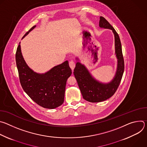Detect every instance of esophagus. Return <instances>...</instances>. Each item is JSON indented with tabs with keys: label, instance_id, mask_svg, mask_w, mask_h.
<instances>
[{
	"label": "esophagus",
	"instance_id": "1",
	"mask_svg": "<svg viewBox=\"0 0 147 147\" xmlns=\"http://www.w3.org/2000/svg\"><path fill=\"white\" fill-rule=\"evenodd\" d=\"M69 66H70V68L71 69V70H73L74 67H75V63H74V61L73 60H70L69 61Z\"/></svg>",
	"mask_w": 147,
	"mask_h": 147
}]
</instances>
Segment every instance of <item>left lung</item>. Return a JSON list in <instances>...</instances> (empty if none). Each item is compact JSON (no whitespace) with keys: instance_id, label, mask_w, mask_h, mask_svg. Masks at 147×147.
Instances as JSON below:
<instances>
[{"instance_id":"left-lung-1","label":"left lung","mask_w":147,"mask_h":147,"mask_svg":"<svg viewBox=\"0 0 147 147\" xmlns=\"http://www.w3.org/2000/svg\"><path fill=\"white\" fill-rule=\"evenodd\" d=\"M99 18V27L112 30L115 35V49L118 65L115 78L111 82L105 84L95 80L84 66L80 62L77 63L74 69V75L83 98L90 102H102L113 96L120 85L124 70V58L119 36L105 18L102 16H100Z\"/></svg>"}]
</instances>
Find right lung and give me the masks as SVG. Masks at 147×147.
I'll list each match as a JSON object with an SVG mask.
<instances>
[{"label": "right lung", "mask_w": 147, "mask_h": 147, "mask_svg": "<svg viewBox=\"0 0 147 147\" xmlns=\"http://www.w3.org/2000/svg\"><path fill=\"white\" fill-rule=\"evenodd\" d=\"M35 27L33 26L23 38ZM16 61L21 85L32 100L47 109L56 108L63 103L66 81L72 73L67 60L45 74H38L27 65L19 44Z\"/></svg>", "instance_id": "add662e5"}]
</instances>
